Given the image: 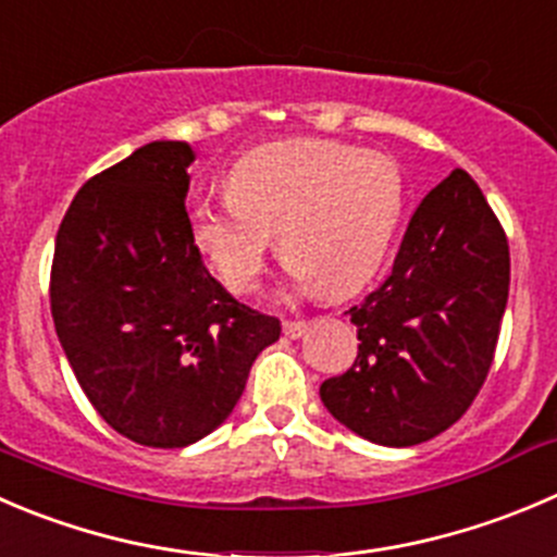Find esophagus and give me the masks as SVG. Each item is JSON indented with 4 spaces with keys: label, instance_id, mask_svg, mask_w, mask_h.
Listing matches in <instances>:
<instances>
[{
    "label": "esophagus",
    "instance_id": "obj_1",
    "mask_svg": "<svg viewBox=\"0 0 557 557\" xmlns=\"http://www.w3.org/2000/svg\"><path fill=\"white\" fill-rule=\"evenodd\" d=\"M283 332H285V337L299 339L301 334L307 332V321H285L283 323Z\"/></svg>",
    "mask_w": 557,
    "mask_h": 557
}]
</instances>
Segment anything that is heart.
<instances>
[{"instance_id":"b5f03b06","label":"heart","mask_w":557,"mask_h":557,"mask_svg":"<svg viewBox=\"0 0 557 557\" xmlns=\"http://www.w3.org/2000/svg\"><path fill=\"white\" fill-rule=\"evenodd\" d=\"M225 190V201L193 209L190 239L236 294L261 283L274 234L296 277L321 296L350 294L381 269L405 214L399 165L329 138L245 154Z\"/></svg>"}]
</instances>
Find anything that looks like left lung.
<instances>
[{
	"mask_svg": "<svg viewBox=\"0 0 557 557\" xmlns=\"http://www.w3.org/2000/svg\"><path fill=\"white\" fill-rule=\"evenodd\" d=\"M509 269L487 198L466 171H451L410 218L392 274L348 310L359 354L321 383L329 413L381 446L449 430L493 364Z\"/></svg>",
	"mask_w": 557,
	"mask_h": 557,
	"instance_id": "left-lung-1",
	"label": "left lung"
}]
</instances>
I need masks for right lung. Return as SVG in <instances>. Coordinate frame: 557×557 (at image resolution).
<instances>
[{"instance_id": "obj_1", "label": "right lung", "mask_w": 557, "mask_h": 557, "mask_svg": "<svg viewBox=\"0 0 557 557\" xmlns=\"http://www.w3.org/2000/svg\"><path fill=\"white\" fill-rule=\"evenodd\" d=\"M190 144L152 141L91 176L53 247L51 315L64 356L119 435L182 449L228 419L280 321L203 267L185 198Z\"/></svg>"}]
</instances>
